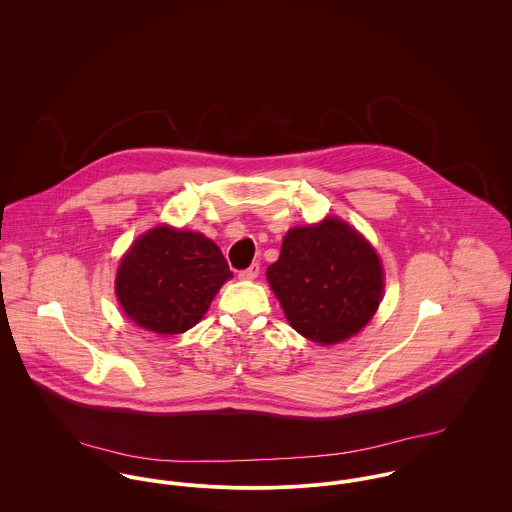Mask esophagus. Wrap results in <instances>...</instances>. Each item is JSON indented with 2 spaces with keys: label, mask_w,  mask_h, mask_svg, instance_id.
I'll return each instance as SVG.
<instances>
[{
  "label": "esophagus",
  "mask_w": 512,
  "mask_h": 512,
  "mask_svg": "<svg viewBox=\"0 0 512 512\" xmlns=\"http://www.w3.org/2000/svg\"><path fill=\"white\" fill-rule=\"evenodd\" d=\"M258 274H260V264H258V262H254L250 268L242 270V272L238 274V278H240V280H248V282H252V280H256V278H258Z\"/></svg>",
  "instance_id": "obj_1"
}]
</instances>
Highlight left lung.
<instances>
[{
    "mask_svg": "<svg viewBox=\"0 0 512 512\" xmlns=\"http://www.w3.org/2000/svg\"><path fill=\"white\" fill-rule=\"evenodd\" d=\"M266 278L293 329L319 345L357 335L384 292L376 250L359 230L335 217L288 230Z\"/></svg>",
    "mask_w": 512,
    "mask_h": 512,
    "instance_id": "8db88e82",
    "label": "left lung"
}]
</instances>
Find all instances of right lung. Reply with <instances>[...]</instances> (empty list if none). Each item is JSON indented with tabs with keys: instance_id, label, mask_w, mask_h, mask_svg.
Wrapping results in <instances>:
<instances>
[{
	"instance_id": "right-lung-1",
	"label": "right lung",
	"mask_w": 512,
	"mask_h": 512,
	"mask_svg": "<svg viewBox=\"0 0 512 512\" xmlns=\"http://www.w3.org/2000/svg\"><path fill=\"white\" fill-rule=\"evenodd\" d=\"M232 278L219 246L201 232L159 224L124 254L116 295L142 329L177 335L195 327Z\"/></svg>"
}]
</instances>
